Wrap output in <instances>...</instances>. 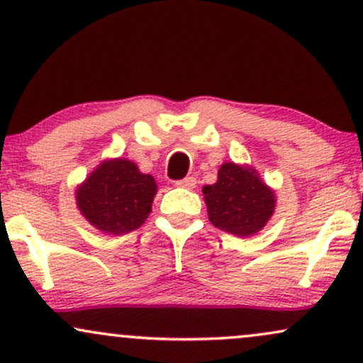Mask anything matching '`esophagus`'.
<instances>
[{"label":"esophagus","mask_w":363,"mask_h":363,"mask_svg":"<svg viewBox=\"0 0 363 363\" xmlns=\"http://www.w3.org/2000/svg\"><path fill=\"white\" fill-rule=\"evenodd\" d=\"M177 187H184V189H194L196 187V179L194 177H184L181 181H176Z\"/></svg>","instance_id":"34e87169"}]
</instances>
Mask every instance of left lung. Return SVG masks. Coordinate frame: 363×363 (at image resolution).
Wrapping results in <instances>:
<instances>
[{"mask_svg":"<svg viewBox=\"0 0 363 363\" xmlns=\"http://www.w3.org/2000/svg\"><path fill=\"white\" fill-rule=\"evenodd\" d=\"M208 218L237 237L257 234L274 211V191L249 165L225 162L215 184L203 187Z\"/></svg>","mask_w":363,"mask_h":363,"instance_id":"obj_1","label":"left lung"}]
</instances>
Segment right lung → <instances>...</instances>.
Wrapping results in <instances>:
<instances>
[{
	"instance_id": "1",
	"label": "right lung",
	"mask_w": 363,
	"mask_h": 363,
	"mask_svg": "<svg viewBox=\"0 0 363 363\" xmlns=\"http://www.w3.org/2000/svg\"><path fill=\"white\" fill-rule=\"evenodd\" d=\"M157 182L126 158L106 160L77 189L80 213L109 235H124L145 223L152 211Z\"/></svg>"
}]
</instances>
